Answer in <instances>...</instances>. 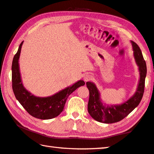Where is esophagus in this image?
<instances>
[{"label": "esophagus", "mask_w": 154, "mask_h": 154, "mask_svg": "<svg viewBox=\"0 0 154 154\" xmlns=\"http://www.w3.org/2000/svg\"><path fill=\"white\" fill-rule=\"evenodd\" d=\"M92 79H93V76L91 74H86L84 76V80L85 82L90 81V80H91Z\"/></svg>", "instance_id": "esophagus-1"}]
</instances>
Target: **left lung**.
Returning <instances> with one entry per match:
<instances>
[{"label": "left lung", "mask_w": 154, "mask_h": 154, "mask_svg": "<svg viewBox=\"0 0 154 154\" xmlns=\"http://www.w3.org/2000/svg\"><path fill=\"white\" fill-rule=\"evenodd\" d=\"M134 51V56L140 72V80L134 95L125 103L119 106H103L100 99V94L93 83H86L89 91L88 112L93 119L99 122L112 124L119 122L133 111L139 106L144 93L145 80L147 74L146 63L138 45L131 41Z\"/></svg>", "instance_id": "obj_1"}]
</instances>
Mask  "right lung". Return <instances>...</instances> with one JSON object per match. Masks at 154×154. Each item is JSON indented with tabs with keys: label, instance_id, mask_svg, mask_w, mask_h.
Here are the masks:
<instances>
[{
	"label": "right lung",
	"instance_id": "obj_1",
	"mask_svg": "<svg viewBox=\"0 0 154 154\" xmlns=\"http://www.w3.org/2000/svg\"><path fill=\"white\" fill-rule=\"evenodd\" d=\"M23 42L19 47L12 62V88L16 99L29 115L41 120H48L55 118L63 111L67 97L78 88L85 85L83 80H79L60 92L48 97H38L32 95L23 87L21 82L19 58Z\"/></svg>",
	"mask_w": 154,
	"mask_h": 154
}]
</instances>
